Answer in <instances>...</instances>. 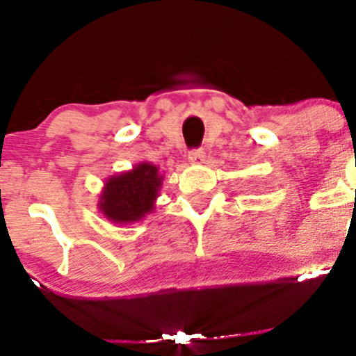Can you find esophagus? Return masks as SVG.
<instances>
[{"instance_id": "obj_1", "label": "esophagus", "mask_w": 356, "mask_h": 356, "mask_svg": "<svg viewBox=\"0 0 356 356\" xmlns=\"http://www.w3.org/2000/svg\"><path fill=\"white\" fill-rule=\"evenodd\" d=\"M204 159H206V154H204L202 149H194L189 152V162L191 164H202Z\"/></svg>"}]
</instances>
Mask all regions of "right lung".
<instances>
[{"label": "right lung", "mask_w": 356, "mask_h": 356, "mask_svg": "<svg viewBox=\"0 0 356 356\" xmlns=\"http://www.w3.org/2000/svg\"><path fill=\"white\" fill-rule=\"evenodd\" d=\"M164 175L150 162H140L130 170L105 181L99 199V211L115 224L138 222L155 209V201Z\"/></svg>", "instance_id": "add662e5"}]
</instances>
